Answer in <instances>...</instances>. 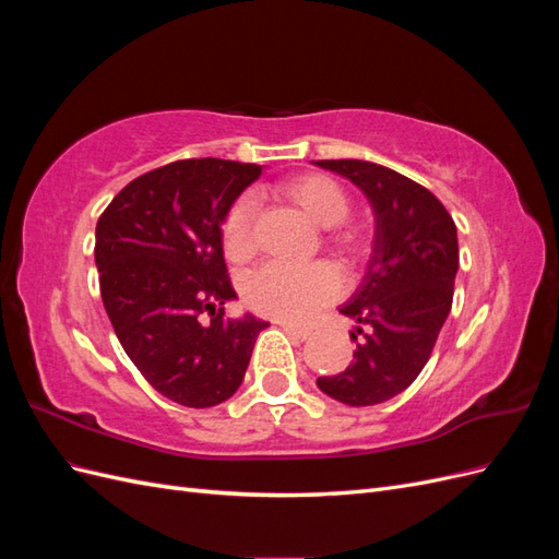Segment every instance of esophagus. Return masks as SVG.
I'll use <instances>...</instances> for the list:
<instances>
[{
  "instance_id": "34e87169",
  "label": "esophagus",
  "mask_w": 559,
  "mask_h": 559,
  "mask_svg": "<svg viewBox=\"0 0 559 559\" xmlns=\"http://www.w3.org/2000/svg\"><path fill=\"white\" fill-rule=\"evenodd\" d=\"M282 331L289 335V337H294V341H308L310 337V329H302V326H296V324H289V321H282Z\"/></svg>"
}]
</instances>
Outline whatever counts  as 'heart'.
Masks as SVG:
<instances>
[{
  "label": "heart",
  "mask_w": 559,
  "mask_h": 559,
  "mask_svg": "<svg viewBox=\"0 0 559 559\" xmlns=\"http://www.w3.org/2000/svg\"><path fill=\"white\" fill-rule=\"evenodd\" d=\"M282 193L317 226H337L345 222L349 200L343 186L326 175H300L282 186ZM257 214L259 205L253 195H242L230 205L222 238L233 261H245L257 251ZM343 247H354V235H337ZM341 275L329 263L294 265L284 261H267L245 284V298L253 310L263 314L302 321L326 302L341 296Z\"/></svg>",
  "instance_id": "obj_1"
}]
</instances>
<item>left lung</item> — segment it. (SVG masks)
I'll return each mask as SVG.
<instances>
[{
    "label": "left lung",
    "mask_w": 559,
    "mask_h": 559,
    "mask_svg": "<svg viewBox=\"0 0 559 559\" xmlns=\"http://www.w3.org/2000/svg\"><path fill=\"white\" fill-rule=\"evenodd\" d=\"M359 186L376 216L364 282L341 308L357 321L354 359L317 386L345 405L384 403L429 361L452 308L460 245L452 216L425 186L368 160H314Z\"/></svg>",
    "instance_id": "obj_1"
}]
</instances>
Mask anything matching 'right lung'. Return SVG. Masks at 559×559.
<instances>
[{"label":"right lung","mask_w":559,"mask_h":559,"mask_svg":"<svg viewBox=\"0 0 559 559\" xmlns=\"http://www.w3.org/2000/svg\"><path fill=\"white\" fill-rule=\"evenodd\" d=\"M261 170L177 160L132 179L97 218L99 292L118 343L158 394L186 408H212L238 392L270 326L249 312L224 317L238 294L226 275L222 226Z\"/></svg>","instance_id":"obj_1"}]
</instances>
